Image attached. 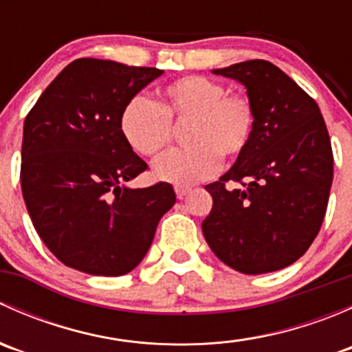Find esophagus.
Here are the masks:
<instances>
[{
  "instance_id": "1",
  "label": "esophagus",
  "mask_w": 352,
  "mask_h": 352,
  "mask_svg": "<svg viewBox=\"0 0 352 352\" xmlns=\"http://www.w3.org/2000/svg\"><path fill=\"white\" fill-rule=\"evenodd\" d=\"M190 192V187H186V186H177L175 187V194H177V197L179 199H182L184 196H186V194H189Z\"/></svg>"
}]
</instances>
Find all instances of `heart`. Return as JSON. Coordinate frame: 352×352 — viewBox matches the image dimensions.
Masks as SVG:
<instances>
[{"label":"heart","mask_w":352,"mask_h":352,"mask_svg":"<svg viewBox=\"0 0 352 352\" xmlns=\"http://www.w3.org/2000/svg\"><path fill=\"white\" fill-rule=\"evenodd\" d=\"M255 105L243 91L212 78L187 74L160 90V104L136 97L126 104L119 119L122 138L144 158H158L173 140L172 124L187 122L180 151L155 163V177L175 186L209 179L219 162H233L248 146L255 127Z\"/></svg>","instance_id":"b5f03b06"}]
</instances>
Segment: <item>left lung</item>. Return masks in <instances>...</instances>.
Instances as JSON below:
<instances>
[{"label":"left lung","instance_id":"obj_1","mask_svg":"<svg viewBox=\"0 0 352 352\" xmlns=\"http://www.w3.org/2000/svg\"><path fill=\"white\" fill-rule=\"evenodd\" d=\"M212 73L245 85L257 117L235 165L206 186L212 208L202 233L235 271H279L310 248L324 223L333 179L327 126L317 102L272 63L252 59Z\"/></svg>","mask_w":352,"mask_h":352}]
</instances>
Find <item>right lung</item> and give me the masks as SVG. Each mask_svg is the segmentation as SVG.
<instances>
[{"mask_svg":"<svg viewBox=\"0 0 352 352\" xmlns=\"http://www.w3.org/2000/svg\"><path fill=\"white\" fill-rule=\"evenodd\" d=\"M156 67L81 58L52 80L25 117L20 182L45 247L67 267L122 276L146 255L173 187L129 189L148 170L119 127L122 109Z\"/></svg>","mask_w":352,"mask_h":352,"instance_id":"obj_1","label":"right lung"}]
</instances>
